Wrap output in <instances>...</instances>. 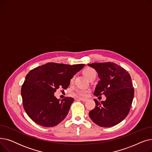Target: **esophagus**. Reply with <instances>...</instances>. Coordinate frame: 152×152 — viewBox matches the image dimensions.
Here are the masks:
<instances>
[{
    "label": "esophagus",
    "instance_id": "1",
    "mask_svg": "<svg viewBox=\"0 0 152 152\" xmlns=\"http://www.w3.org/2000/svg\"><path fill=\"white\" fill-rule=\"evenodd\" d=\"M78 99H79V100H81L82 102H86L87 100V99H84V98H79Z\"/></svg>",
    "mask_w": 152,
    "mask_h": 152
}]
</instances>
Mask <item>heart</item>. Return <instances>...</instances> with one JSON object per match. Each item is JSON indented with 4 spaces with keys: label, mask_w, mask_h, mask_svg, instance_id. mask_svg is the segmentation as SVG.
<instances>
[{
    "label": "heart",
    "mask_w": 152,
    "mask_h": 152,
    "mask_svg": "<svg viewBox=\"0 0 152 152\" xmlns=\"http://www.w3.org/2000/svg\"><path fill=\"white\" fill-rule=\"evenodd\" d=\"M95 70L93 68H87L86 69H85L83 71V73L84 75V76L87 77V78H89V77L91 76V75L94 73ZM74 79H75V77H71V79H70V83L72 84L74 82ZM90 92L89 89H84V88H77L76 89H75L73 92V94L75 95L77 97H86L87 95V94H89V92Z\"/></svg>",
    "instance_id": "b5f03b06"
}]
</instances>
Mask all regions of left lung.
<instances>
[{
  "mask_svg": "<svg viewBox=\"0 0 152 152\" xmlns=\"http://www.w3.org/2000/svg\"><path fill=\"white\" fill-rule=\"evenodd\" d=\"M88 65L96 70L100 79L94 94L96 97L103 94L107 97L101 102L94 99L95 107L89 112V117L101 127L115 126L127 116L131 109L134 94L131 76L114 63H94Z\"/></svg>",
  "mask_w": 152,
  "mask_h": 152,
  "instance_id": "left-lung-1",
  "label": "left lung"
}]
</instances>
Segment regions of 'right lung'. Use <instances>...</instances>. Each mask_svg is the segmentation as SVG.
<instances>
[{"instance_id": "obj_1", "label": "right lung", "mask_w": 152, "mask_h": 152, "mask_svg": "<svg viewBox=\"0 0 152 152\" xmlns=\"http://www.w3.org/2000/svg\"><path fill=\"white\" fill-rule=\"evenodd\" d=\"M84 66L48 63L29 72L21 93L23 108L32 120L44 127H53L65 118L74 99L60 101L54 93L59 87L66 89L71 77Z\"/></svg>"}]
</instances>
